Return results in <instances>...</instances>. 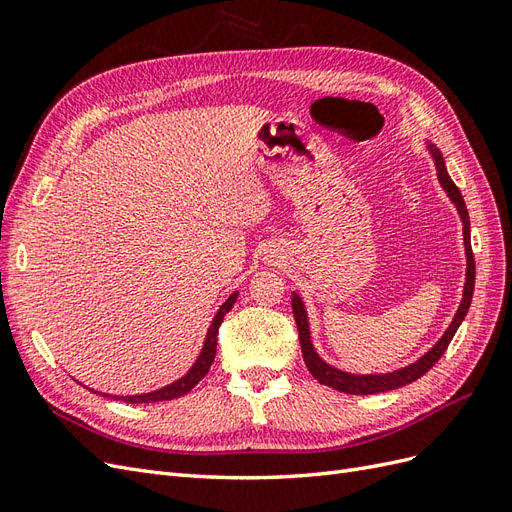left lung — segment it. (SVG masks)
<instances>
[{
    "label": "left lung",
    "instance_id": "8db88e82",
    "mask_svg": "<svg viewBox=\"0 0 512 512\" xmlns=\"http://www.w3.org/2000/svg\"><path fill=\"white\" fill-rule=\"evenodd\" d=\"M428 151L435 160V168H437V179L441 183V188L448 192L450 201L456 205V212L461 216L463 222V244H465V257H467V270H465V287H463V298L461 305H458V311L454 313V318L448 326V331L443 333V337L439 342L432 346L424 357H419L415 363L406 365V368L393 370L387 374H350L344 370H337L333 365L326 363L316 348L311 344V333H309V318H307V309L303 298H300L296 292L292 294V311H294V320L298 326V337H300V350H303V359L305 365L309 368L311 376L316 378L318 383L333 387L337 391L350 393V396H368V393H381V391H391L409 385L417 378H422L432 365H435L445 350H448L452 337L456 333L458 326L465 320L469 305H471V296H474V281H476V261H474V253H471V235H469V214L467 207L463 201V194L454 186V181L450 179L448 170H445V162L441 151L435 147V144H428Z\"/></svg>",
    "mask_w": 512,
    "mask_h": 512
}]
</instances>
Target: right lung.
I'll return each instance as SVG.
<instances>
[{"label": "right lung", "instance_id": "1", "mask_svg": "<svg viewBox=\"0 0 512 512\" xmlns=\"http://www.w3.org/2000/svg\"><path fill=\"white\" fill-rule=\"evenodd\" d=\"M235 300H238V292H233L225 303H222V307L218 309V313L214 316L212 324H209L207 329V335H205V342H203V348H201V355L199 359L194 361L192 368L188 370L186 376H181L179 381L170 383L162 389H155L151 393H140V396H110L114 400H121V402H129V404H149V402H164V400H175V398H181L186 396V393L194 387L199 385V381H203L205 374L209 372V368H212L214 363V357H216V337H218V329L222 320H225L227 313L231 311V307L235 305ZM103 396H108V393H103Z\"/></svg>", "mask_w": 512, "mask_h": 512}]
</instances>
